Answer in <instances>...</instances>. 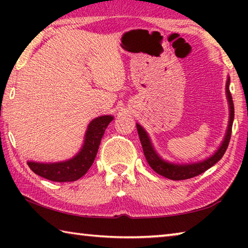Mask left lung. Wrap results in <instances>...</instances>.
I'll return each instance as SVG.
<instances>
[{
  "label": "left lung",
  "mask_w": 248,
  "mask_h": 248,
  "mask_svg": "<svg viewBox=\"0 0 248 248\" xmlns=\"http://www.w3.org/2000/svg\"><path fill=\"white\" fill-rule=\"evenodd\" d=\"M114 119L111 115L96 117L87 124L81 149L72 157L58 162L27 161L33 173L53 182H74L81 178L93 164L105 129Z\"/></svg>",
  "instance_id": "left-lung-1"
}]
</instances>
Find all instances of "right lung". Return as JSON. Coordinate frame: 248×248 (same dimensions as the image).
<instances>
[{
  "label": "right lung",
  "mask_w": 248,
  "mask_h": 248,
  "mask_svg": "<svg viewBox=\"0 0 248 248\" xmlns=\"http://www.w3.org/2000/svg\"><path fill=\"white\" fill-rule=\"evenodd\" d=\"M230 78H228L225 85V93H226V99L229 103V124L228 129H226V133L223 138V140L221 142V145L217 149V151L212 155H210L203 161L196 162V163H189V164H174V163L166 162L159 156L158 153L155 150L154 145L151 141L149 133L146 132V130L142 127L141 124H137L138 133H139V138L142 144V149H143L144 156L146 161L150 164L152 169L158 173L159 175L164 176L166 178L173 179V180H180V179H187L195 177V176L203 173L210 167H212L216 164L217 161H220L221 157L223 156L225 153L226 148H228L229 142L231 139V132H232V124L234 120V106H233V100L232 96H231L230 90Z\"/></svg>",
  "instance_id": "right-lung-1"
}]
</instances>
